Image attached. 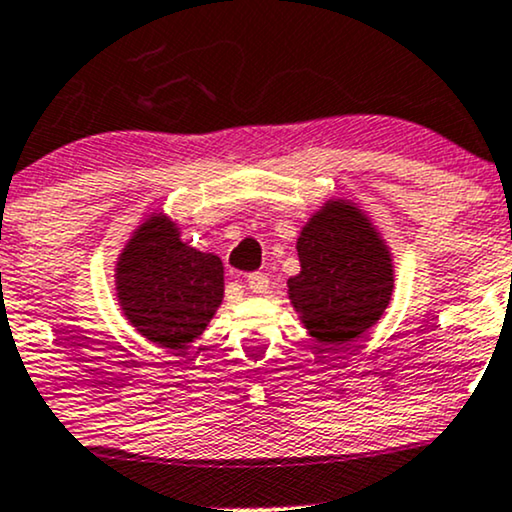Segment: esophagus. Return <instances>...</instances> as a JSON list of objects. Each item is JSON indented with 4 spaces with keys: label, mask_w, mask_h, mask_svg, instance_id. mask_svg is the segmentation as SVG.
Listing matches in <instances>:
<instances>
[{
    "label": "esophagus",
    "mask_w": 512,
    "mask_h": 512,
    "mask_svg": "<svg viewBox=\"0 0 512 512\" xmlns=\"http://www.w3.org/2000/svg\"><path fill=\"white\" fill-rule=\"evenodd\" d=\"M245 281H248V289L252 293H264V291L269 289V279L262 272L248 274V276H245Z\"/></svg>",
    "instance_id": "34e87169"
}]
</instances>
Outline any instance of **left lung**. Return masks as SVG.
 Here are the masks:
<instances>
[{
    "label": "left lung",
    "instance_id": "1",
    "mask_svg": "<svg viewBox=\"0 0 512 512\" xmlns=\"http://www.w3.org/2000/svg\"><path fill=\"white\" fill-rule=\"evenodd\" d=\"M301 274L286 281L310 337L346 346L385 313L395 286L387 245L351 202H327L298 236Z\"/></svg>",
    "mask_w": 512,
    "mask_h": 512
}]
</instances>
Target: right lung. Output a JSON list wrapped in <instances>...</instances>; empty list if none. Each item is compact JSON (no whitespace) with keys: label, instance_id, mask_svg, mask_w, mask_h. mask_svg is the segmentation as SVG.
Returning a JSON list of instances; mask_svg holds the SVG:
<instances>
[{"label":"right lung","instance_id":"right-lung-1","mask_svg":"<svg viewBox=\"0 0 512 512\" xmlns=\"http://www.w3.org/2000/svg\"><path fill=\"white\" fill-rule=\"evenodd\" d=\"M115 272L122 313L144 339L170 354H182L207 330L223 298L219 257L182 243L163 214L134 231Z\"/></svg>","mask_w":512,"mask_h":512}]
</instances>
